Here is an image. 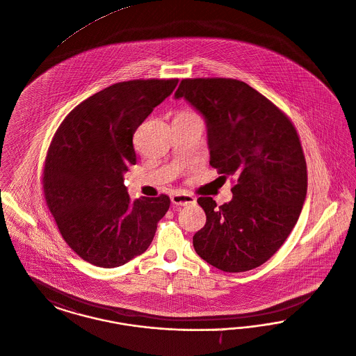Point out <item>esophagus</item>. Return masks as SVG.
I'll use <instances>...</instances> for the list:
<instances>
[{
	"mask_svg": "<svg viewBox=\"0 0 356 356\" xmlns=\"http://www.w3.org/2000/svg\"><path fill=\"white\" fill-rule=\"evenodd\" d=\"M170 200H172V203H173L175 206H189V204H195V203H196V199H195L192 195H188V193H180V192L173 193L172 197H170Z\"/></svg>",
	"mask_w": 356,
	"mask_h": 356,
	"instance_id": "esophagus-1",
	"label": "esophagus"
}]
</instances>
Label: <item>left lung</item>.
<instances>
[{"label":"left lung","mask_w":356,"mask_h":356,"mask_svg":"<svg viewBox=\"0 0 356 356\" xmlns=\"http://www.w3.org/2000/svg\"><path fill=\"white\" fill-rule=\"evenodd\" d=\"M186 98L207 122L209 164L235 176L230 203H197L207 222L193 235L200 258L223 272L265 264L289 236L307 196V161L289 117L249 84L229 78L183 79Z\"/></svg>","instance_id":"left-lung-1"}]
</instances>
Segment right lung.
<instances>
[{
  "instance_id": "add662e5",
  "label": "right lung",
  "mask_w": 356,
  "mask_h": 356,
  "mask_svg": "<svg viewBox=\"0 0 356 356\" xmlns=\"http://www.w3.org/2000/svg\"><path fill=\"white\" fill-rule=\"evenodd\" d=\"M179 79L113 84L76 106L56 130L42 170L44 199L65 243L99 268L147 251L167 195L130 200L124 173L137 163L133 134Z\"/></svg>"
}]
</instances>
